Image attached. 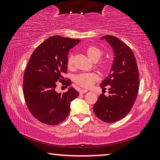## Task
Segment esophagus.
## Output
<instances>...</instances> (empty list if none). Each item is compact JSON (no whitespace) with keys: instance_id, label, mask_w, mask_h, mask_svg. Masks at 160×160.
<instances>
[{"instance_id":"34e87169","label":"esophagus","mask_w":160,"mask_h":160,"mask_svg":"<svg viewBox=\"0 0 160 160\" xmlns=\"http://www.w3.org/2000/svg\"><path fill=\"white\" fill-rule=\"evenodd\" d=\"M80 94H85V93H86L87 92H88V90H80Z\"/></svg>"}]
</instances>
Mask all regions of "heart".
Segmentation results:
<instances>
[{
  "label": "heart",
  "mask_w": 160,
  "mask_h": 160,
  "mask_svg": "<svg viewBox=\"0 0 160 160\" xmlns=\"http://www.w3.org/2000/svg\"><path fill=\"white\" fill-rule=\"evenodd\" d=\"M86 53L88 58L94 62L98 61L102 56V51L99 47L96 46H90L86 48ZM67 66L69 68H72L73 66V56L72 54L68 56L67 59ZM99 69L102 72H107L109 69V65L106 63H101L99 65ZM98 79V76L94 72H82L74 78V81L78 85L82 88H89Z\"/></svg>",
  "instance_id": "b5f03b06"
}]
</instances>
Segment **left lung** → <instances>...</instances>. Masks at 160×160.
Here are the masks:
<instances>
[{
	"label": "left lung",
	"mask_w": 160,
	"mask_h": 160,
	"mask_svg": "<svg viewBox=\"0 0 160 160\" xmlns=\"http://www.w3.org/2000/svg\"><path fill=\"white\" fill-rule=\"evenodd\" d=\"M113 48L114 58L108 76L100 84L109 88V95L102 94L93 107L97 118L106 123H114L131 112L139 90V72L135 56L128 45L117 37H102Z\"/></svg>",
	"instance_id": "8db88e82"
}]
</instances>
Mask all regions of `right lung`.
I'll list each match as a JSON object with an SVG mask.
<instances>
[{
    "instance_id": "1",
    "label": "right lung",
    "mask_w": 160,
    "mask_h": 160,
    "mask_svg": "<svg viewBox=\"0 0 160 160\" xmlns=\"http://www.w3.org/2000/svg\"><path fill=\"white\" fill-rule=\"evenodd\" d=\"M80 42L61 36L51 37L32 53L25 70L23 94L32 115L47 125L59 124L67 118L70 102L79 92L70 88L66 92L56 91L57 83L70 86V80L64 81L67 72L69 51Z\"/></svg>"
}]
</instances>
